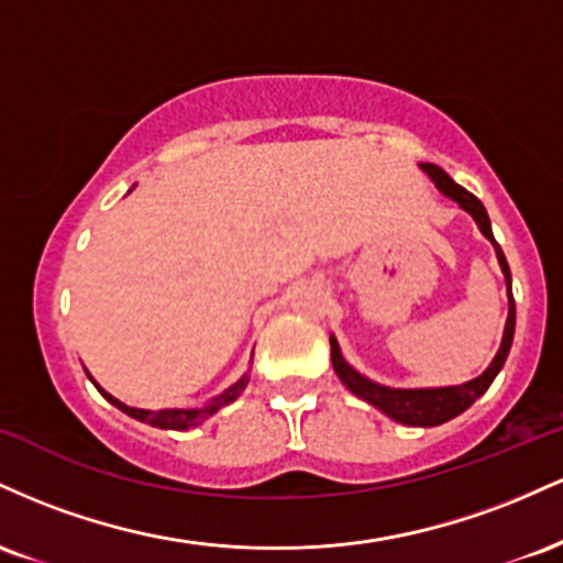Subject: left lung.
<instances>
[{
    "label": "left lung",
    "instance_id": "obj_1",
    "mask_svg": "<svg viewBox=\"0 0 563 563\" xmlns=\"http://www.w3.org/2000/svg\"><path fill=\"white\" fill-rule=\"evenodd\" d=\"M421 169L434 179V185L439 187L442 196L455 200L463 211H468V214L474 217V222L479 224L482 235L495 245L497 262H500V269L503 275H506V286H508V320H506V331H503L500 349H497L495 360L489 363V367L482 373V376H476L474 380H466V384L461 386H439V389H391V386H380L376 380L365 378L363 373H357L346 363L344 354H341L339 349V341H335L333 335H331V360H333L335 376L341 378V384H344L349 391L357 394V397L365 399L367 405L378 407V410L384 412V416H389L391 421L405 423V426H423L426 429V426H439V423L452 421V418L461 416L463 410H468V407L489 389V384H493L497 373H500V367L506 365L510 344H514L516 303H514V294H510V269H508L506 254H503L500 245L495 241L493 224H489L487 209L482 206V200L476 198L474 192H468L466 187L452 183L439 166L421 164Z\"/></svg>",
    "mask_w": 563,
    "mask_h": 563
}]
</instances>
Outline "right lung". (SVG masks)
I'll return each mask as SVG.
<instances>
[{
    "instance_id": "right-lung-1",
    "label": "right lung",
    "mask_w": 563,
    "mask_h": 563,
    "mask_svg": "<svg viewBox=\"0 0 563 563\" xmlns=\"http://www.w3.org/2000/svg\"><path fill=\"white\" fill-rule=\"evenodd\" d=\"M89 376V373H87ZM89 380H92V376H89ZM95 384V380H92ZM97 386V384H95ZM249 386V373L241 380H235V384L230 386L228 391L217 394L214 399H209L206 405L200 407H192V410H179V407H172V410H140V407H129L124 402H119V399L111 397L102 386H97V391L102 394V397L108 399V402L119 407L121 412H126V416H132L134 421H142V423H151L156 426V429H172V431H187V429H196V426H200L203 421H209L211 416H214L217 410H222L224 405L235 402L238 397H241V391Z\"/></svg>"
}]
</instances>
